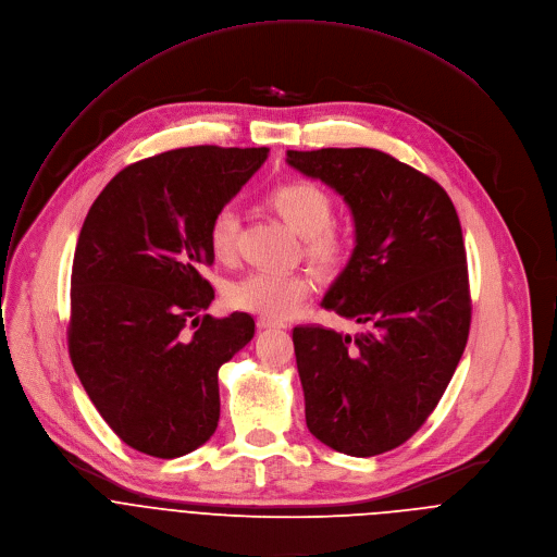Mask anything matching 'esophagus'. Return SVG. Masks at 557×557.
<instances>
[{
    "instance_id": "34e87169",
    "label": "esophagus",
    "mask_w": 557,
    "mask_h": 557,
    "mask_svg": "<svg viewBox=\"0 0 557 557\" xmlns=\"http://www.w3.org/2000/svg\"><path fill=\"white\" fill-rule=\"evenodd\" d=\"M257 325H259V330H285L287 327L283 321H272V319H265V317H259Z\"/></svg>"
}]
</instances>
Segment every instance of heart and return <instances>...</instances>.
Masks as SVG:
<instances>
[{"mask_svg": "<svg viewBox=\"0 0 557 557\" xmlns=\"http://www.w3.org/2000/svg\"><path fill=\"white\" fill-rule=\"evenodd\" d=\"M265 203L302 238V255L319 270H334L345 259V238L332 227L334 201L317 183L285 181L268 193ZM238 214L225 206L214 212L208 225V245L216 261H232L236 255ZM312 292V283L302 274L250 272L232 281L225 289L230 307L252 312L272 321H283Z\"/></svg>", "mask_w": 557, "mask_h": 557, "instance_id": "b5f03b06", "label": "heart"}]
</instances>
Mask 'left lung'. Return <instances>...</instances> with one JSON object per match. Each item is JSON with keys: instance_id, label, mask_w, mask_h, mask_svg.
<instances>
[{"instance_id": "left-lung-1", "label": "left lung", "mask_w": 557, "mask_h": 557, "mask_svg": "<svg viewBox=\"0 0 557 557\" xmlns=\"http://www.w3.org/2000/svg\"><path fill=\"white\" fill-rule=\"evenodd\" d=\"M354 214L356 247L323 307L364 330L292 332L305 420L323 445L356 458L409 441L462 358L471 296L462 227L426 174L372 148L287 150Z\"/></svg>"}]
</instances>
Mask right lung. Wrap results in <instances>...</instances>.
Wrapping results in <instances>:
<instances>
[{
    "label": "right lung",
    "instance_id": "obj_1",
    "mask_svg": "<svg viewBox=\"0 0 557 557\" xmlns=\"http://www.w3.org/2000/svg\"><path fill=\"white\" fill-rule=\"evenodd\" d=\"M268 152L170 150L123 168L88 210L69 351L101 418L141 454L178 458L216 431L219 367L252 341L255 319L199 317L214 298L201 274L214 263L208 225Z\"/></svg>",
    "mask_w": 557,
    "mask_h": 557
}]
</instances>
